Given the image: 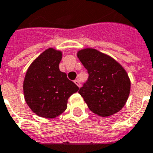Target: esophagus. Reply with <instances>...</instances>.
Returning a JSON list of instances; mask_svg holds the SVG:
<instances>
[{"instance_id": "esophagus-1", "label": "esophagus", "mask_w": 153, "mask_h": 153, "mask_svg": "<svg viewBox=\"0 0 153 153\" xmlns=\"http://www.w3.org/2000/svg\"><path fill=\"white\" fill-rule=\"evenodd\" d=\"M74 83H75L76 85H77L78 87H79V88L80 87V81H79V80H74Z\"/></svg>"}]
</instances>
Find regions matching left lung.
<instances>
[{
  "mask_svg": "<svg viewBox=\"0 0 153 153\" xmlns=\"http://www.w3.org/2000/svg\"><path fill=\"white\" fill-rule=\"evenodd\" d=\"M77 57L88 73V79L79 90L88 108L100 117H109L121 110L131 88L125 68L94 48L78 51Z\"/></svg>",
  "mask_w": 153,
  "mask_h": 153,
  "instance_id": "left-lung-1",
  "label": "left lung"
}]
</instances>
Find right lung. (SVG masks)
I'll use <instances>...</instances> for the list:
<instances>
[{
  "instance_id": "1",
  "label": "right lung",
  "mask_w": 153,
  "mask_h": 153,
  "mask_svg": "<svg viewBox=\"0 0 153 153\" xmlns=\"http://www.w3.org/2000/svg\"><path fill=\"white\" fill-rule=\"evenodd\" d=\"M61 58L60 51L49 48L34 60L26 72L25 100L39 117L55 118L60 115L67 108L68 97L79 90L59 69Z\"/></svg>"
}]
</instances>
